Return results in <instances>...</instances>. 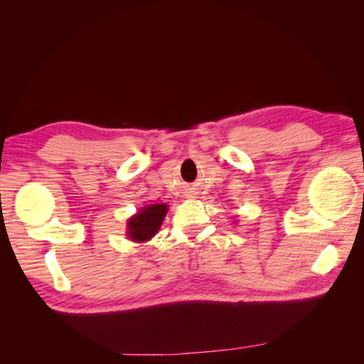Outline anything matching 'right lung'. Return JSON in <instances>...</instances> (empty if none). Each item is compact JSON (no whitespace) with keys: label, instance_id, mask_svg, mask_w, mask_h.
Instances as JSON below:
<instances>
[{"label":"right lung","instance_id":"1","mask_svg":"<svg viewBox=\"0 0 364 364\" xmlns=\"http://www.w3.org/2000/svg\"><path fill=\"white\" fill-rule=\"evenodd\" d=\"M167 211L168 206L165 203L142 206L138 214L127 220V237L136 243L153 238L159 230Z\"/></svg>","mask_w":364,"mask_h":364}]
</instances>
